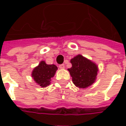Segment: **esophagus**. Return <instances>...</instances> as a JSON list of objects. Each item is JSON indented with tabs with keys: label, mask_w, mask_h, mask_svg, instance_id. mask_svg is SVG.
<instances>
[{
	"label": "esophagus",
	"mask_w": 126,
	"mask_h": 126,
	"mask_svg": "<svg viewBox=\"0 0 126 126\" xmlns=\"http://www.w3.org/2000/svg\"><path fill=\"white\" fill-rule=\"evenodd\" d=\"M59 68L60 69L65 68V65H64V64H61V65H59Z\"/></svg>",
	"instance_id": "34e87169"
}]
</instances>
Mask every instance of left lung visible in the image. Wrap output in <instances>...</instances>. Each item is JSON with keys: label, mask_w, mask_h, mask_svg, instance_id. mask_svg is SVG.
<instances>
[{"label": "left lung", "mask_w": 126, "mask_h": 126, "mask_svg": "<svg viewBox=\"0 0 126 126\" xmlns=\"http://www.w3.org/2000/svg\"><path fill=\"white\" fill-rule=\"evenodd\" d=\"M71 63L72 67L68 71L74 84L79 88H85L93 84L97 76L96 65L80 55L71 59Z\"/></svg>", "instance_id": "left-lung-1"}]
</instances>
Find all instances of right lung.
Instances as JSON below:
<instances>
[{"instance_id": "obj_1", "label": "right lung", "mask_w": 126, "mask_h": 126, "mask_svg": "<svg viewBox=\"0 0 126 126\" xmlns=\"http://www.w3.org/2000/svg\"><path fill=\"white\" fill-rule=\"evenodd\" d=\"M57 69V67L55 65H47L42 61L33 69L32 76L38 84L41 87H46L50 84V79L55 76Z\"/></svg>"}]
</instances>
